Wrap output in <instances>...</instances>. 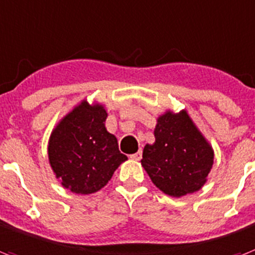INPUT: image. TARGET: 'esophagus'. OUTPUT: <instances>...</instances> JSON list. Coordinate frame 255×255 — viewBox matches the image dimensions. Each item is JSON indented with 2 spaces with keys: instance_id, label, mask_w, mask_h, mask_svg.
Here are the masks:
<instances>
[{
  "instance_id": "esophagus-1",
  "label": "esophagus",
  "mask_w": 255,
  "mask_h": 255,
  "mask_svg": "<svg viewBox=\"0 0 255 255\" xmlns=\"http://www.w3.org/2000/svg\"><path fill=\"white\" fill-rule=\"evenodd\" d=\"M130 158L134 160H139L140 158H142V151H138V152H135V154H131V155H130Z\"/></svg>"
}]
</instances>
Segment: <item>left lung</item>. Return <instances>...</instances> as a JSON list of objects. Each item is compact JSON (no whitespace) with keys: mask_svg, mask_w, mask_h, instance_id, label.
Masks as SVG:
<instances>
[{"mask_svg":"<svg viewBox=\"0 0 255 255\" xmlns=\"http://www.w3.org/2000/svg\"><path fill=\"white\" fill-rule=\"evenodd\" d=\"M155 143L146 144L142 166L152 183L175 197L196 192L213 164V150L185 112L158 118Z\"/></svg>","mask_w":255,"mask_h":255,"instance_id":"left-lung-1","label":"left lung"}]
</instances>
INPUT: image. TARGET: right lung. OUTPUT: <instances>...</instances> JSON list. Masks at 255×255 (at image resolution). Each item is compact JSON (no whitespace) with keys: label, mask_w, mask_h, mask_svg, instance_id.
I'll list each match as a JSON object with an SVG mask.
<instances>
[{"label":"right lung","mask_w":255,"mask_h":255,"mask_svg":"<svg viewBox=\"0 0 255 255\" xmlns=\"http://www.w3.org/2000/svg\"><path fill=\"white\" fill-rule=\"evenodd\" d=\"M107 112L101 105L81 103L63 118L48 142V159L63 187L88 195L111 180L126 155L117 138L105 129Z\"/></svg>","instance_id":"1"}]
</instances>
